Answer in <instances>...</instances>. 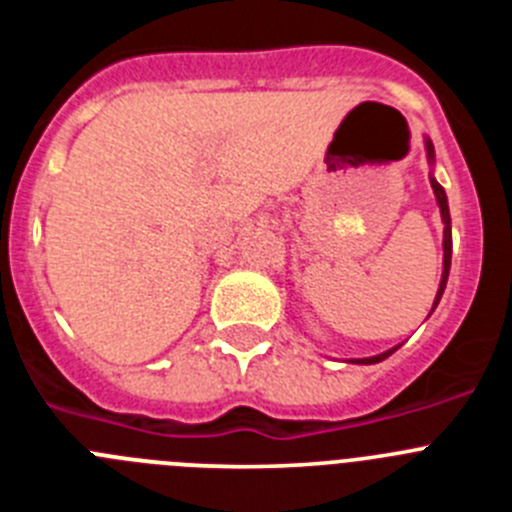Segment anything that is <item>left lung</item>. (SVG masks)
<instances>
[{"label":"left lung","mask_w":512,"mask_h":512,"mask_svg":"<svg viewBox=\"0 0 512 512\" xmlns=\"http://www.w3.org/2000/svg\"><path fill=\"white\" fill-rule=\"evenodd\" d=\"M425 148H428V158H436V153H433V143L431 140H425ZM431 187L433 192H436V200H438V207H441V217H443V277H441V287H438V295H436V302H433V307L438 305V300H441L443 289H446V279H449V269H451V215H449V202H446V192H443L441 184L436 182L431 176ZM397 346L392 348V351H384V354L379 356H372V359H359V364H377V361H384L390 354H395Z\"/></svg>","instance_id":"8db88e82"}]
</instances>
